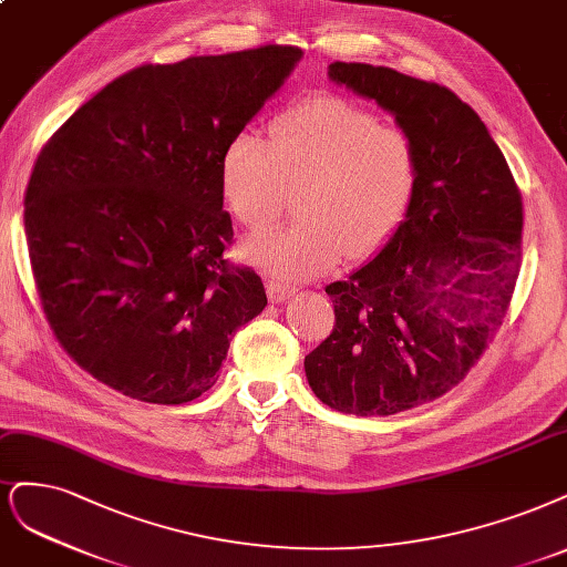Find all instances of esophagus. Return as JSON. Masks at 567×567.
I'll return each mask as SVG.
<instances>
[{"label": "esophagus", "instance_id": "esophagus-1", "mask_svg": "<svg viewBox=\"0 0 567 567\" xmlns=\"http://www.w3.org/2000/svg\"><path fill=\"white\" fill-rule=\"evenodd\" d=\"M292 290L290 286H286V284H279V281H267V298L271 300V302H284V300H288L290 296H292Z\"/></svg>", "mask_w": 567, "mask_h": 567}]
</instances>
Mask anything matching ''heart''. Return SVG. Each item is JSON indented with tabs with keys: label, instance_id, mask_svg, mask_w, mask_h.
<instances>
[{
	"label": "heart",
	"instance_id": "b5f03b06",
	"mask_svg": "<svg viewBox=\"0 0 567 567\" xmlns=\"http://www.w3.org/2000/svg\"><path fill=\"white\" fill-rule=\"evenodd\" d=\"M420 181L413 135L375 112L323 95L271 124V143L241 131L220 159L223 197L241 225L277 218L286 187H300L298 223L256 234L241 256L269 277L305 281L342 258L373 252L403 220Z\"/></svg>",
	"mask_w": 567,
	"mask_h": 567
}]
</instances>
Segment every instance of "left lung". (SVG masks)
I'll return each instance as SVG.
<instances>
[{"mask_svg":"<svg viewBox=\"0 0 567 567\" xmlns=\"http://www.w3.org/2000/svg\"><path fill=\"white\" fill-rule=\"evenodd\" d=\"M328 76L413 135L420 181L378 256L326 286L336 326L305 373L340 413L394 415L451 392L497 333L518 279L523 202L493 135L451 89L365 63H333Z\"/></svg>","mask_w":567,"mask_h":567,"instance_id":"8db88e82","label":"left lung"}]
</instances>
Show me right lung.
<instances>
[{"instance_id":"right-lung-1","label":"right lung","mask_w":567,"mask_h":567,"mask_svg":"<svg viewBox=\"0 0 567 567\" xmlns=\"http://www.w3.org/2000/svg\"><path fill=\"white\" fill-rule=\"evenodd\" d=\"M300 58L269 44L135 68L39 152L25 192L39 300L68 354L124 396H202L265 309L256 271L223 258L220 159Z\"/></svg>"}]
</instances>
